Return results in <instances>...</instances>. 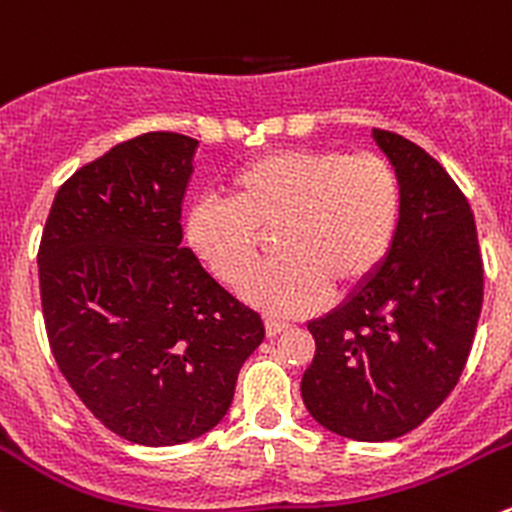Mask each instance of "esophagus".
Wrapping results in <instances>:
<instances>
[{
    "instance_id": "obj_1",
    "label": "esophagus",
    "mask_w": 512,
    "mask_h": 512,
    "mask_svg": "<svg viewBox=\"0 0 512 512\" xmlns=\"http://www.w3.org/2000/svg\"><path fill=\"white\" fill-rule=\"evenodd\" d=\"M288 328L286 321H276V318H266V336L273 338L278 333H283Z\"/></svg>"
}]
</instances>
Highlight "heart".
<instances>
[{"instance_id":"heart-1","label":"heart","mask_w":512,"mask_h":512,"mask_svg":"<svg viewBox=\"0 0 512 512\" xmlns=\"http://www.w3.org/2000/svg\"><path fill=\"white\" fill-rule=\"evenodd\" d=\"M229 199H204L186 214V241L224 286L254 276L266 239L276 263L246 288L256 306L301 316L361 288L383 266L401 226L403 191L383 156L288 149L241 166Z\"/></svg>"}]
</instances>
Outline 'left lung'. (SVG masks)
I'll list each match as a JSON object with an SVG mask.
<instances>
[{"mask_svg": "<svg viewBox=\"0 0 512 512\" xmlns=\"http://www.w3.org/2000/svg\"><path fill=\"white\" fill-rule=\"evenodd\" d=\"M403 191L383 266L308 323L316 356L301 381L308 413L363 443L401 438L450 396L483 306L473 211L448 171L413 141L373 129Z\"/></svg>", "mask_w": 512, "mask_h": 512, "instance_id": "1", "label": "left lung"}]
</instances>
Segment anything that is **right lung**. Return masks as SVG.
Returning <instances> with one entry per match:
<instances>
[{
	"label": "right lung",
	"instance_id": "1",
	"mask_svg": "<svg viewBox=\"0 0 512 512\" xmlns=\"http://www.w3.org/2000/svg\"><path fill=\"white\" fill-rule=\"evenodd\" d=\"M199 141L149 131L74 171L39 244L59 371L106 428L139 445L209 433L266 328L181 244Z\"/></svg>",
	"mask_w": 512,
	"mask_h": 512
}]
</instances>
